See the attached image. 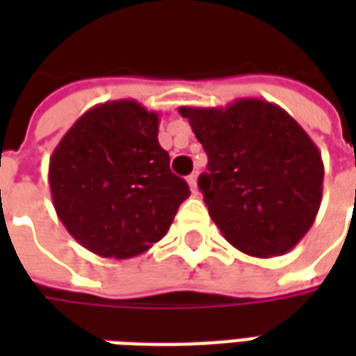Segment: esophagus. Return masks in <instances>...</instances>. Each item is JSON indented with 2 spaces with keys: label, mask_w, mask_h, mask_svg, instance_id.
<instances>
[{
  "label": "esophagus",
  "mask_w": 356,
  "mask_h": 356,
  "mask_svg": "<svg viewBox=\"0 0 356 356\" xmlns=\"http://www.w3.org/2000/svg\"><path fill=\"white\" fill-rule=\"evenodd\" d=\"M186 183L191 186V191L196 193V191H198V173H191V175L186 177Z\"/></svg>",
  "instance_id": "obj_1"
}]
</instances>
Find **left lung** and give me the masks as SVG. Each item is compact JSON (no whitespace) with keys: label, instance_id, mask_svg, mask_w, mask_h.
<instances>
[{"label":"left lung","instance_id":"obj_1","mask_svg":"<svg viewBox=\"0 0 356 356\" xmlns=\"http://www.w3.org/2000/svg\"><path fill=\"white\" fill-rule=\"evenodd\" d=\"M208 154L198 179L209 217L254 257L290 252L314 223L324 163L311 137L280 106L236 99L225 108L181 106Z\"/></svg>","mask_w":356,"mask_h":356}]
</instances>
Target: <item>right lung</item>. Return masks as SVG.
Segmentation results:
<instances>
[{"label": "right lung", "instance_id": "add662e5", "mask_svg": "<svg viewBox=\"0 0 356 356\" xmlns=\"http://www.w3.org/2000/svg\"><path fill=\"white\" fill-rule=\"evenodd\" d=\"M158 112L131 99L89 108L49 160L53 206L81 246L114 259L147 252L188 198L158 143Z\"/></svg>", "mask_w": 356, "mask_h": 356}]
</instances>
